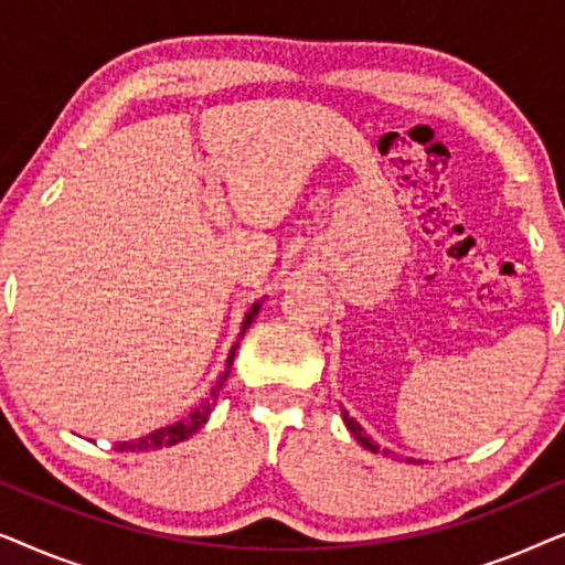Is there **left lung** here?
Wrapping results in <instances>:
<instances>
[{"label": "left lung", "mask_w": 565, "mask_h": 565, "mask_svg": "<svg viewBox=\"0 0 565 565\" xmlns=\"http://www.w3.org/2000/svg\"><path fill=\"white\" fill-rule=\"evenodd\" d=\"M342 416H344V424H347V429H350V431H352V435H354V439H358V443H360L362 447H365V450H370V452H377V450H381V447H377V443H375V439H373V437H370V435H365V429H362V427H360V424H358V422H354L350 414H347V412H342ZM385 452H388V450H383V455H385Z\"/></svg>", "instance_id": "left-lung-1"}]
</instances>
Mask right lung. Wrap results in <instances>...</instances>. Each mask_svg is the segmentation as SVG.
<instances>
[{"mask_svg": "<svg viewBox=\"0 0 565 565\" xmlns=\"http://www.w3.org/2000/svg\"><path fill=\"white\" fill-rule=\"evenodd\" d=\"M259 306H262V303H254V306L249 308V311H246L244 323H242V334H238V339L244 337V331L249 329V323L254 321V316L259 313ZM236 350H238V342H236L234 347H231L228 360H226V367H223V373L218 375V381H215L213 391H211V398H205L203 404L192 408L190 416H184L182 422L169 424V427L153 429L151 435H146V437L130 439V443H115V450H118V452H149V450H161V447H172V445L184 443V439L195 435V431L207 422V416H211V408H213V404H215V398H218L223 383H226V377H228V370H231V365H234V354H236Z\"/></svg>", "mask_w": 565, "mask_h": 565, "instance_id": "1", "label": "right lung"}]
</instances>
